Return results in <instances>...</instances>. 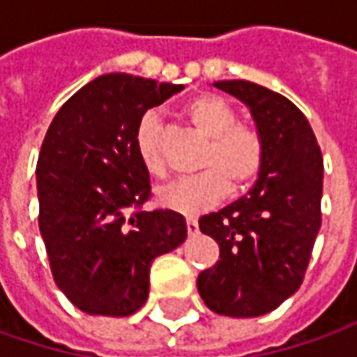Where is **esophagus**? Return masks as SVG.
Masks as SVG:
<instances>
[{"mask_svg": "<svg viewBox=\"0 0 357 357\" xmlns=\"http://www.w3.org/2000/svg\"><path fill=\"white\" fill-rule=\"evenodd\" d=\"M186 230H188V234H197L199 232V220L192 218V216H188L186 218Z\"/></svg>", "mask_w": 357, "mask_h": 357, "instance_id": "obj_1", "label": "esophagus"}]
</instances>
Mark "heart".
<instances>
[{"label": "heart", "mask_w": 357, "mask_h": 357, "mask_svg": "<svg viewBox=\"0 0 357 357\" xmlns=\"http://www.w3.org/2000/svg\"><path fill=\"white\" fill-rule=\"evenodd\" d=\"M195 129L208 137V146L200 158L195 176L162 186L158 202L183 214H199L216 206L228 190H244L256 181L264 165V141L260 132L236 123V111L216 95H200L185 107ZM135 149L139 160L153 176L167 174V160L160 143L157 113H146L135 130Z\"/></svg>", "instance_id": "1"}]
</instances>
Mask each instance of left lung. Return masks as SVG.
I'll return each mask as SVG.
<instances>
[{
	"label": "left lung",
	"instance_id": "obj_1",
	"mask_svg": "<svg viewBox=\"0 0 357 357\" xmlns=\"http://www.w3.org/2000/svg\"><path fill=\"white\" fill-rule=\"evenodd\" d=\"M250 109L264 165L248 195L200 216L220 260L199 274L208 308L232 318L276 310L300 288L322 225L324 160L308 119L280 93L250 81H216Z\"/></svg>",
	"mask_w": 357,
	"mask_h": 357
}]
</instances>
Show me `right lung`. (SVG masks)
<instances>
[{"mask_svg": "<svg viewBox=\"0 0 357 357\" xmlns=\"http://www.w3.org/2000/svg\"><path fill=\"white\" fill-rule=\"evenodd\" d=\"M183 85L109 73L57 111L37 160L39 230L53 280L93 316H130L149 298L153 260L181 246L185 216L143 211L149 171L135 149L143 115Z\"/></svg>", "mask_w": 357, "mask_h": 357, "instance_id": "add662e5", "label": "right lung"}]
</instances>
